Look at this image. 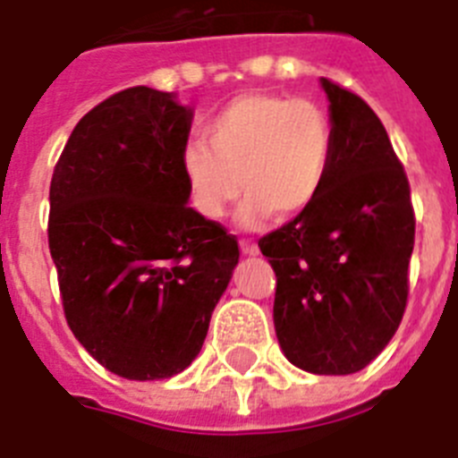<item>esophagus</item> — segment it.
Listing matches in <instances>:
<instances>
[{
	"instance_id": "1",
	"label": "esophagus",
	"mask_w": 458,
	"mask_h": 458,
	"mask_svg": "<svg viewBox=\"0 0 458 458\" xmlns=\"http://www.w3.org/2000/svg\"><path fill=\"white\" fill-rule=\"evenodd\" d=\"M240 249H242V253H247V256H256V253H259V244L251 240H242Z\"/></svg>"
}]
</instances>
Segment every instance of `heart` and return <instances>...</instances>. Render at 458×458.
<instances>
[{
  "label": "heart",
  "mask_w": 458,
  "mask_h": 458,
  "mask_svg": "<svg viewBox=\"0 0 458 458\" xmlns=\"http://www.w3.org/2000/svg\"><path fill=\"white\" fill-rule=\"evenodd\" d=\"M333 146V121L318 102L247 92L211 118L207 141L183 148L182 172L199 216L221 218L244 191L240 221L253 228L267 214L284 221L312 205L328 176Z\"/></svg>",
  "instance_id": "obj_1"
}]
</instances>
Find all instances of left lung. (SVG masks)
<instances>
[{
  "label": "left lung",
  "instance_id": "left-lung-1",
  "mask_svg": "<svg viewBox=\"0 0 458 458\" xmlns=\"http://www.w3.org/2000/svg\"><path fill=\"white\" fill-rule=\"evenodd\" d=\"M335 130L318 198L259 240L276 275L275 330L286 359L314 375H352L398 330L410 293V182L377 114L321 79Z\"/></svg>",
  "mask_w": 458,
  "mask_h": 458
}]
</instances>
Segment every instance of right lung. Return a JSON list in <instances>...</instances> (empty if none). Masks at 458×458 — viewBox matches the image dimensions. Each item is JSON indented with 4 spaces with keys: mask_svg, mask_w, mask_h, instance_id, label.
I'll list each match as a JSON object with an SVG mask.
<instances>
[{
    "mask_svg": "<svg viewBox=\"0 0 458 458\" xmlns=\"http://www.w3.org/2000/svg\"><path fill=\"white\" fill-rule=\"evenodd\" d=\"M193 111L134 86L81 118L51 179L48 249L76 340L118 377L193 363L240 247L188 207Z\"/></svg>",
    "mask_w": 458,
    "mask_h": 458,
    "instance_id": "1",
    "label": "right lung"
}]
</instances>
